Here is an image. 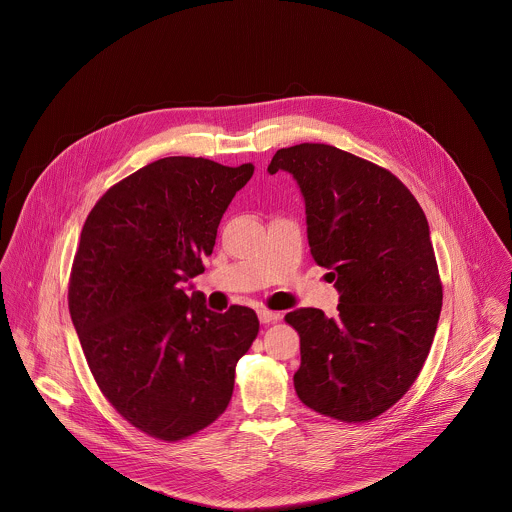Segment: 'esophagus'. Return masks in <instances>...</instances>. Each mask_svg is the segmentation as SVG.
Here are the masks:
<instances>
[{
  "mask_svg": "<svg viewBox=\"0 0 512 512\" xmlns=\"http://www.w3.org/2000/svg\"><path fill=\"white\" fill-rule=\"evenodd\" d=\"M258 319H260V323L270 325V323H276V321L280 319V313L270 311V309H266V307H260V309H258Z\"/></svg>",
  "mask_w": 512,
  "mask_h": 512,
  "instance_id": "1",
  "label": "esophagus"
}]
</instances>
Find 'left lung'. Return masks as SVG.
<instances>
[{"mask_svg":"<svg viewBox=\"0 0 512 512\" xmlns=\"http://www.w3.org/2000/svg\"><path fill=\"white\" fill-rule=\"evenodd\" d=\"M292 173L305 201L315 262L341 293L339 315L301 307L299 400L341 422H368L394 406L428 359L441 280L422 207L388 169L327 144L278 149L268 165Z\"/></svg>","mask_w":512,"mask_h":512,"instance_id":"obj_1","label":"left lung"}]
</instances>
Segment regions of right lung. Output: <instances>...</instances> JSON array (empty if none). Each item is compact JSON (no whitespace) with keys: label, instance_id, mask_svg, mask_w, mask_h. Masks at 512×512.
<instances>
[{"label":"right lung","instance_id":"obj_1","mask_svg":"<svg viewBox=\"0 0 512 512\" xmlns=\"http://www.w3.org/2000/svg\"><path fill=\"white\" fill-rule=\"evenodd\" d=\"M252 173V163L163 157L110 187L82 226L69 282L74 329L106 400L151 438L211 426L258 335L250 307L215 313L183 290L205 272L220 219Z\"/></svg>","mask_w":512,"mask_h":512}]
</instances>
